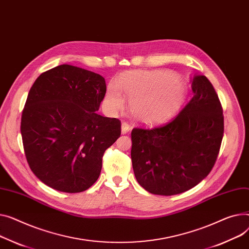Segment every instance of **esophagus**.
<instances>
[{
    "mask_svg": "<svg viewBox=\"0 0 249 249\" xmlns=\"http://www.w3.org/2000/svg\"><path fill=\"white\" fill-rule=\"evenodd\" d=\"M129 130H130V125H129L128 123H126V122H123V123H122V126H121V132H122V134L128 133Z\"/></svg>",
    "mask_w": 249,
    "mask_h": 249,
    "instance_id": "esophagus-1",
    "label": "esophagus"
}]
</instances>
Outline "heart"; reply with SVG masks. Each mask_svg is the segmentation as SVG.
Here are the masks:
<instances>
[{
  "mask_svg": "<svg viewBox=\"0 0 249 249\" xmlns=\"http://www.w3.org/2000/svg\"><path fill=\"white\" fill-rule=\"evenodd\" d=\"M122 93L130 99L129 111L146 124L167 121L184 102V84L166 71H131L122 74L107 90V106L116 110L124 103Z\"/></svg>",
  "mask_w": 249,
  "mask_h": 249,
  "instance_id": "1",
  "label": "heart"
}]
</instances>
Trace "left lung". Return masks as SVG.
I'll return each instance as SVG.
<instances>
[{
	"mask_svg": "<svg viewBox=\"0 0 249 249\" xmlns=\"http://www.w3.org/2000/svg\"><path fill=\"white\" fill-rule=\"evenodd\" d=\"M191 100L175 118L131 132V159L138 183L157 195H175L202 181L216 162L224 132L218 95L210 81L197 75Z\"/></svg>",
	"mask_w": 249,
	"mask_h": 249,
	"instance_id": "8db88e82",
	"label": "left lung"
}]
</instances>
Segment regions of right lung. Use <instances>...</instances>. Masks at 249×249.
Here are the masks:
<instances>
[{
	"label": "right lung",
	"instance_id": "1",
	"mask_svg": "<svg viewBox=\"0 0 249 249\" xmlns=\"http://www.w3.org/2000/svg\"><path fill=\"white\" fill-rule=\"evenodd\" d=\"M105 79L71 65L42 73L31 87L21 119L31 170L55 190L78 193L100 175L102 158L121 135V122L97 114Z\"/></svg>",
	"mask_w": 249,
	"mask_h": 249
}]
</instances>
